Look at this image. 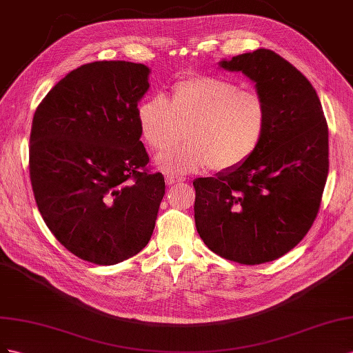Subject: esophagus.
Listing matches in <instances>:
<instances>
[{"label":"esophagus","instance_id":"34e87169","mask_svg":"<svg viewBox=\"0 0 353 353\" xmlns=\"http://www.w3.org/2000/svg\"><path fill=\"white\" fill-rule=\"evenodd\" d=\"M180 182H183L182 177H177V176H173V174H167V176H165V183H167V186H173V185L180 183Z\"/></svg>","mask_w":353,"mask_h":353}]
</instances>
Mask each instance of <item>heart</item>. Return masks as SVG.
<instances>
[{
    "instance_id": "1",
    "label": "heart",
    "mask_w": 353,
    "mask_h": 353,
    "mask_svg": "<svg viewBox=\"0 0 353 353\" xmlns=\"http://www.w3.org/2000/svg\"><path fill=\"white\" fill-rule=\"evenodd\" d=\"M177 123L186 124L188 143L159 155L157 164L171 174H188L213 165L229 171L254 157L268 134L266 100L254 90L214 75H192L161 96L137 106V124L148 146L164 150L176 139Z\"/></svg>"
}]
</instances>
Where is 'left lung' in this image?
<instances>
[{
  "mask_svg": "<svg viewBox=\"0 0 353 353\" xmlns=\"http://www.w3.org/2000/svg\"><path fill=\"white\" fill-rule=\"evenodd\" d=\"M243 72L268 105V134L245 164L194 180L195 225L228 260L260 265L305 238L328 176V125L307 78L268 48L219 62Z\"/></svg>",
  "mask_w": 353,
  "mask_h": 353,
  "instance_id": "8db88e82",
  "label": "left lung"
}]
</instances>
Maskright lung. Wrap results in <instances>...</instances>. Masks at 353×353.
<instances>
[{"instance_id": "right-lung-1", "label": "right lung", "mask_w": 353, "mask_h": 353, "mask_svg": "<svg viewBox=\"0 0 353 353\" xmlns=\"http://www.w3.org/2000/svg\"><path fill=\"white\" fill-rule=\"evenodd\" d=\"M150 69L102 60L74 69L38 105L29 174L39 213L77 257L115 265L152 236L164 176L146 170L137 105Z\"/></svg>"}]
</instances>
